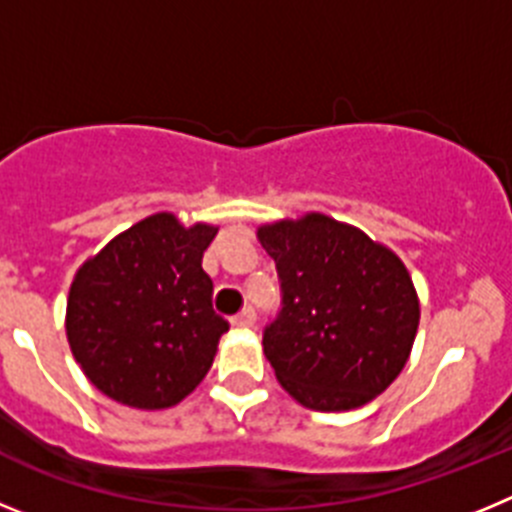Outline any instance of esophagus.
<instances>
[{"instance_id":"esophagus-1","label":"esophagus","mask_w":512,"mask_h":512,"mask_svg":"<svg viewBox=\"0 0 512 512\" xmlns=\"http://www.w3.org/2000/svg\"><path fill=\"white\" fill-rule=\"evenodd\" d=\"M253 320H256V310L253 307H243L238 315H233V325H238V328H251Z\"/></svg>"}]
</instances>
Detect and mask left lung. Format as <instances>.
<instances>
[{
    "instance_id": "left-lung-1",
    "label": "left lung",
    "mask_w": 512,
    "mask_h": 512,
    "mask_svg": "<svg viewBox=\"0 0 512 512\" xmlns=\"http://www.w3.org/2000/svg\"><path fill=\"white\" fill-rule=\"evenodd\" d=\"M279 277L264 354L305 408L336 413L382 395L418 330L413 279L395 253L351 225L312 215L259 228Z\"/></svg>"
}]
</instances>
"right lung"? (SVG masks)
<instances>
[{"label":"right lung","instance_id":"obj_1","mask_svg":"<svg viewBox=\"0 0 512 512\" xmlns=\"http://www.w3.org/2000/svg\"><path fill=\"white\" fill-rule=\"evenodd\" d=\"M217 228L151 215L81 266L66 336L97 390L130 408H171L210 372L230 328L202 256Z\"/></svg>","mask_w":512,"mask_h":512}]
</instances>
